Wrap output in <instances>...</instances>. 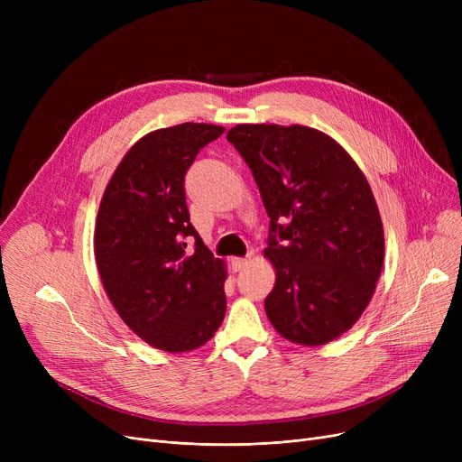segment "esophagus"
<instances>
[{
    "instance_id": "esophagus-1",
    "label": "esophagus",
    "mask_w": 462,
    "mask_h": 462,
    "mask_svg": "<svg viewBox=\"0 0 462 462\" xmlns=\"http://www.w3.org/2000/svg\"><path fill=\"white\" fill-rule=\"evenodd\" d=\"M232 265H234V272H241L249 265V258H232Z\"/></svg>"
}]
</instances>
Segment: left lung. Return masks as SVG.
Listing matches in <instances>:
<instances>
[{"label": "left lung", "mask_w": 462, "mask_h": 462, "mask_svg": "<svg viewBox=\"0 0 462 462\" xmlns=\"http://www.w3.org/2000/svg\"><path fill=\"white\" fill-rule=\"evenodd\" d=\"M270 217L275 286L263 307L288 341L319 346L350 329L382 272L383 228L373 190L352 157L303 125H236Z\"/></svg>", "instance_id": "1"}]
</instances>
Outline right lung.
<instances>
[{
	"instance_id": "right-lung-1",
	"label": "right lung",
	"mask_w": 462,
	"mask_h": 462,
	"mask_svg": "<svg viewBox=\"0 0 462 462\" xmlns=\"http://www.w3.org/2000/svg\"><path fill=\"white\" fill-rule=\"evenodd\" d=\"M225 133L181 124L145 134L103 194L95 260L106 294L140 338L166 352L208 343L226 312L225 263L190 225L185 174Z\"/></svg>"
}]
</instances>
